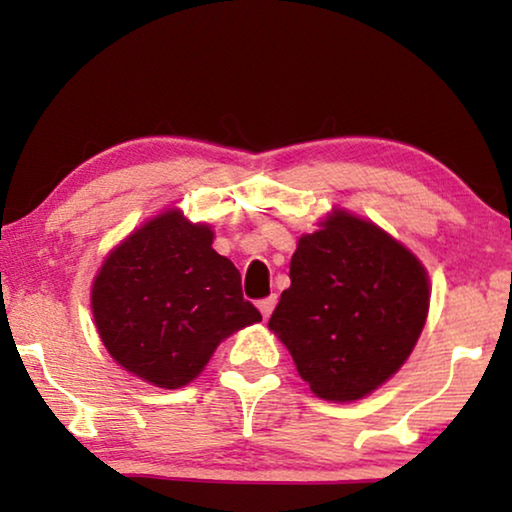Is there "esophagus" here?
Here are the masks:
<instances>
[{
    "instance_id": "esophagus-1",
    "label": "esophagus",
    "mask_w": 512,
    "mask_h": 512,
    "mask_svg": "<svg viewBox=\"0 0 512 512\" xmlns=\"http://www.w3.org/2000/svg\"><path fill=\"white\" fill-rule=\"evenodd\" d=\"M275 305H277V296H268V298L258 300V310H261L263 319H268V317H270L272 310H275Z\"/></svg>"
}]
</instances>
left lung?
Here are the masks:
<instances>
[{
  "mask_svg": "<svg viewBox=\"0 0 512 512\" xmlns=\"http://www.w3.org/2000/svg\"><path fill=\"white\" fill-rule=\"evenodd\" d=\"M289 277L270 328L319 398L356 401L403 366L429 312V279L403 244L335 212L300 237Z\"/></svg>",
  "mask_w": 512,
  "mask_h": 512,
  "instance_id": "obj_1",
  "label": "left lung"
}]
</instances>
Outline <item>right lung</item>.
<instances>
[{"mask_svg": "<svg viewBox=\"0 0 512 512\" xmlns=\"http://www.w3.org/2000/svg\"><path fill=\"white\" fill-rule=\"evenodd\" d=\"M214 233L165 212L111 251L93 284V317L109 354L163 389L200 375L221 340L261 321L240 270Z\"/></svg>", "mask_w": 512, "mask_h": 512, "instance_id": "right-lung-1", "label": "right lung"}]
</instances>
